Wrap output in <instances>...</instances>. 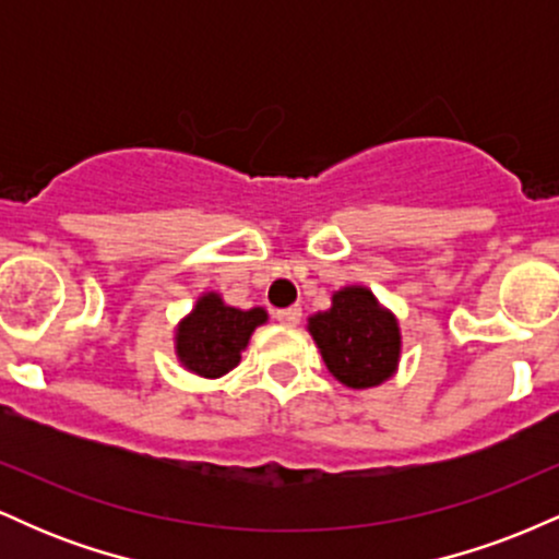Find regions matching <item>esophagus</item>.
<instances>
[{"instance_id":"1","label":"esophagus","mask_w":559,"mask_h":559,"mask_svg":"<svg viewBox=\"0 0 559 559\" xmlns=\"http://www.w3.org/2000/svg\"><path fill=\"white\" fill-rule=\"evenodd\" d=\"M275 320H278L281 325H288V329H292V325H297L299 320H301V307H286V310H278L275 312Z\"/></svg>"}]
</instances>
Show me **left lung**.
<instances>
[{
    "mask_svg": "<svg viewBox=\"0 0 559 559\" xmlns=\"http://www.w3.org/2000/svg\"><path fill=\"white\" fill-rule=\"evenodd\" d=\"M307 331L329 373L346 389H376L400 368V320L368 286L333 292L329 310L307 318Z\"/></svg>",
    "mask_w": 559,
    "mask_h": 559,
    "instance_id": "obj_1",
    "label": "left lung"
}]
</instances>
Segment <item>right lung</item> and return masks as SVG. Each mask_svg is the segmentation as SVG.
Instances as JSON below:
<instances>
[{
  "mask_svg": "<svg viewBox=\"0 0 559 559\" xmlns=\"http://www.w3.org/2000/svg\"><path fill=\"white\" fill-rule=\"evenodd\" d=\"M267 323L265 307L226 305L217 292H202L191 312L178 320L173 346L183 370L202 378H221L241 362L252 333Z\"/></svg>",
  "mask_w": 559,
  "mask_h": 559,
  "instance_id": "add662e5",
  "label": "right lung"
}]
</instances>
